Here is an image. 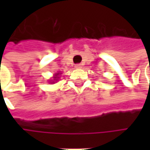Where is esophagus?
Wrapping results in <instances>:
<instances>
[{"mask_svg": "<svg viewBox=\"0 0 150 150\" xmlns=\"http://www.w3.org/2000/svg\"><path fill=\"white\" fill-rule=\"evenodd\" d=\"M75 67H76V68H81V67H82V65H81V64H77V65H75Z\"/></svg>", "mask_w": 150, "mask_h": 150, "instance_id": "obj_1", "label": "esophagus"}]
</instances>
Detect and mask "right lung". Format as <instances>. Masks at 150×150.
<instances>
[{
    "instance_id": "1",
    "label": "right lung",
    "mask_w": 150,
    "mask_h": 150,
    "mask_svg": "<svg viewBox=\"0 0 150 150\" xmlns=\"http://www.w3.org/2000/svg\"><path fill=\"white\" fill-rule=\"evenodd\" d=\"M59 74H60V73H59V72H57V73H56V74H55V76H54V79H53V80H52V82H51V83H54V81H57V79H58V76H59Z\"/></svg>"
}]
</instances>
